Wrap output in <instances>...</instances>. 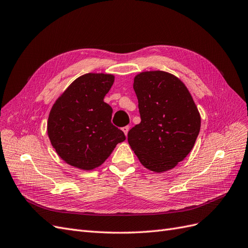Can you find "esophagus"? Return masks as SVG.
<instances>
[{
	"mask_svg": "<svg viewBox=\"0 0 248 248\" xmlns=\"http://www.w3.org/2000/svg\"><path fill=\"white\" fill-rule=\"evenodd\" d=\"M122 130H123V132L124 133V135L126 136V135H128V132H129V130H130V126H129V125L124 126V128H123Z\"/></svg>",
	"mask_w": 248,
	"mask_h": 248,
	"instance_id": "esophagus-1",
	"label": "esophagus"
}]
</instances>
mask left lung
<instances>
[{"mask_svg": "<svg viewBox=\"0 0 248 248\" xmlns=\"http://www.w3.org/2000/svg\"><path fill=\"white\" fill-rule=\"evenodd\" d=\"M141 123L128 133L140 163L154 172L174 168L192 151L201 130V114L178 77L162 70L134 78Z\"/></svg>", "mask_w": 248, "mask_h": 248, "instance_id": "obj_1", "label": "left lung"}]
</instances>
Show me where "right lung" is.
<instances>
[{"instance_id": "right-lung-1", "label": "right lung", "mask_w": 248, "mask_h": 248, "mask_svg": "<svg viewBox=\"0 0 248 248\" xmlns=\"http://www.w3.org/2000/svg\"><path fill=\"white\" fill-rule=\"evenodd\" d=\"M114 79L111 74H85L54 103L47 119V136L68 165L93 170L107 160L117 143L125 140L124 132L111 124L112 108L104 102Z\"/></svg>"}]
</instances>
